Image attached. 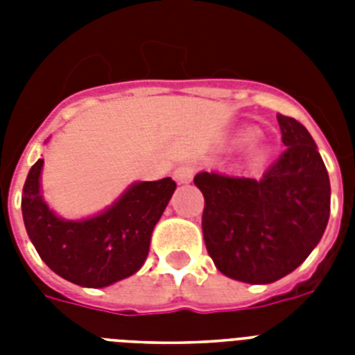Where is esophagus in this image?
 I'll use <instances>...</instances> for the list:
<instances>
[{
	"instance_id": "34e87169",
	"label": "esophagus",
	"mask_w": 355,
	"mask_h": 355,
	"mask_svg": "<svg viewBox=\"0 0 355 355\" xmlns=\"http://www.w3.org/2000/svg\"><path fill=\"white\" fill-rule=\"evenodd\" d=\"M173 177L177 180L178 184H188L191 182V178H193V167L191 166H178L175 171H173Z\"/></svg>"
}]
</instances>
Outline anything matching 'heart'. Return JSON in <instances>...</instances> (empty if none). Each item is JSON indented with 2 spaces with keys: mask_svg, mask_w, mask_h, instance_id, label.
Masks as SVG:
<instances>
[{
  "mask_svg": "<svg viewBox=\"0 0 355 355\" xmlns=\"http://www.w3.org/2000/svg\"><path fill=\"white\" fill-rule=\"evenodd\" d=\"M256 138H258V132H256V130H250V128H248V130H243V132L239 134V139H241L243 144H250V141H254Z\"/></svg>",
  "mask_w": 355,
  "mask_h": 355,
  "instance_id": "b5f03b06",
  "label": "heart"
}]
</instances>
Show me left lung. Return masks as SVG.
Wrapping results in <instances>:
<instances>
[{
	"label": "left lung",
	"mask_w": 355,
	"mask_h": 355,
	"mask_svg": "<svg viewBox=\"0 0 355 355\" xmlns=\"http://www.w3.org/2000/svg\"><path fill=\"white\" fill-rule=\"evenodd\" d=\"M286 150L263 177L200 171L202 234L223 275L272 284L304 263L330 219V178L311 134L278 114Z\"/></svg>",
	"instance_id": "left-lung-1"
}]
</instances>
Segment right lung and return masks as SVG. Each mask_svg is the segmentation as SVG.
<instances>
[{
  "label": "right lung",
  "mask_w": 355,
  "mask_h": 355,
  "mask_svg": "<svg viewBox=\"0 0 355 355\" xmlns=\"http://www.w3.org/2000/svg\"><path fill=\"white\" fill-rule=\"evenodd\" d=\"M42 167H31L21 195L27 236L44 263L80 287H107L132 276L147 259L150 236L177 184H130L112 205L85 219H64L42 195Z\"/></svg>",
  "instance_id": "1"
}]
</instances>
